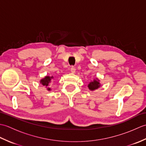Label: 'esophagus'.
I'll return each instance as SVG.
<instances>
[{
    "label": "esophagus",
    "mask_w": 146,
    "mask_h": 146,
    "mask_svg": "<svg viewBox=\"0 0 146 146\" xmlns=\"http://www.w3.org/2000/svg\"><path fill=\"white\" fill-rule=\"evenodd\" d=\"M75 72H76V69H75V67H73V66H72L71 68V73H75Z\"/></svg>",
    "instance_id": "esophagus-1"
}]
</instances>
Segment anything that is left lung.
<instances>
[{
    "instance_id": "left-lung-1",
    "label": "left lung",
    "mask_w": 146,
    "mask_h": 146,
    "mask_svg": "<svg viewBox=\"0 0 146 146\" xmlns=\"http://www.w3.org/2000/svg\"><path fill=\"white\" fill-rule=\"evenodd\" d=\"M100 86H101V84L100 83V80H99L98 78H97L94 79V80H93V81H91L88 85V87L90 90L91 91H94L95 90H97L98 88H100Z\"/></svg>"
}]
</instances>
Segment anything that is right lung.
Returning <instances> with one entry per match:
<instances>
[{
    "label": "right lung",
    "instance_id": "add662e5",
    "mask_svg": "<svg viewBox=\"0 0 146 146\" xmlns=\"http://www.w3.org/2000/svg\"><path fill=\"white\" fill-rule=\"evenodd\" d=\"M53 78H54V77L52 76H46L44 78H43L41 80H40L39 82L42 86H45L46 89H47V90L51 91V89L49 86L51 85L52 79H53Z\"/></svg>",
    "mask_w": 146,
    "mask_h": 146
}]
</instances>
